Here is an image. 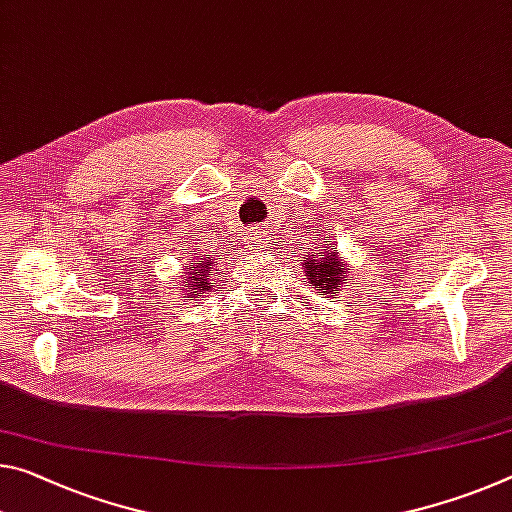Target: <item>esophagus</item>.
I'll list each match as a JSON object with an SVG mask.
<instances>
[{"mask_svg":"<svg viewBox=\"0 0 512 512\" xmlns=\"http://www.w3.org/2000/svg\"><path fill=\"white\" fill-rule=\"evenodd\" d=\"M259 241H262V239H259ZM262 248H264V246H262Z\"/></svg>","mask_w":512,"mask_h":512,"instance_id":"esophagus-1","label":"esophagus"}]
</instances>
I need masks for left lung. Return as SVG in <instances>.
<instances>
[{
  "label": "left lung",
  "mask_w": 512,
  "mask_h": 512,
  "mask_svg": "<svg viewBox=\"0 0 512 512\" xmlns=\"http://www.w3.org/2000/svg\"><path fill=\"white\" fill-rule=\"evenodd\" d=\"M319 237V234H316ZM337 241H321L314 248H307L303 259H298L305 269V280L321 298H332L330 294H339L348 287V275L353 269H346V264L335 253Z\"/></svg>",
  "instance_id": "left-lung-1"
}]
</instances>
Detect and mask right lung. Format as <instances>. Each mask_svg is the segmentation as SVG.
Wrapping results in <instances>:
<instances>
[{"label":"right lung","mask_w":512,"mask_h":512,"mask_svg":"<svg viewBox=\"0 0 512 512\" xmlns=\"http://www.w3.org/2000/svg\"><path fill=\"white\" fill-rule=\"evenodd\" d=\"M191 257H189V264H186V275L184 278L186 280H182L184 282V289L189 291V294H186L184 298H196L198 296V291H207V289H212L214 287V282H212V269H214V259H209V257H202V255H198L196 250H191L189 253ZM221 259V257H218Z\"/></svg>","instance_id":"obj_1"}]
</instances>
